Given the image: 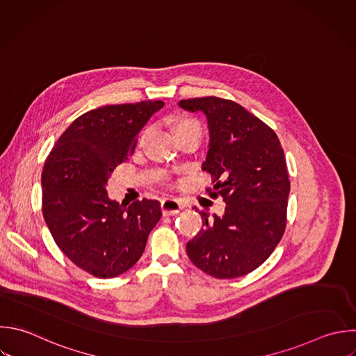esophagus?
I'll use <instances>...</instances> for the list:
<instances>
[{
  "instance_id": "34e87169",
  "label": "esophagus",
  "mask_w": 356,
  "mask_h": 356,
  "mask_svg": "<svg viewBox=\"0 0 356 356\" xmlns=\"http://www.w3.org/2000/svg\"><path fill=\"white\" fill-rule=\"evenodd\" d=\"M182 210V204L175 197H165L161 202V211L164 216H174Z\"/></svg>"
}]
</instances>
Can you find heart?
I'll list each match as a JSON object with an SVG mask.
<instances>
[{"label": "heart", "instance_id": "b5f03b06", "mask_svg": "<svg viewBox=\"0 0 356 356\" xmlns=\"http://www.w3.org/2000/svg\"><path fill=\"white\" fill-rule=\"evenodd\" d=\"M191 129H202V127H200V124H199L197 121H195V120H181V121H178V122L174 125V132H175V135H177V134H181V132L191 131ZM147 134H149V131H145V132H143V135L140 136V143L145 142Z\"/></svg>", "mask_w": 356, "mask_h": 356}]
</instances>
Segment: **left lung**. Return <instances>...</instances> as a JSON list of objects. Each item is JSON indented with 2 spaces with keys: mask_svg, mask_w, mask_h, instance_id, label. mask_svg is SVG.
Listing matches in <instances>:
<instances>
[{
  "mask_svg": "<svg viewBox=\"0 0 356 356\" xmlns=\"http://www.w3.org/2000/svg\"><path fill=\"white\" fill-rule=\"evenodd\" d=\"M178 106L206 115L210 140L202 170L211 174L213 195L225 202L222 216L199 211L203 227L186 243V253L211 277H242L273 253L285 229L284 150L275 132L238 103L202 97Z\"/></svg>",
  "mask_w": 356,
  "mask_h": 356,
  "instance_id": "obj_1",
  "label": "left lung"
}]
</instances>
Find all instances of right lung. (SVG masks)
Returning a JSON list of instances; mask_svg holds the SVG:
<instances>
[{
    "instance_id": "1",
    "label": "right lung",
    "mask_w": 356,
    "mask_h": 356,
    "mask_svg": "<svg viewBox=\"0 0 356 356\" xmlns=\"http://www.w3.org/2000/svg\"><path fill=\"white\" fill-rule=\"evenodd\" d=\"M163 102L106 106L76 118L49 154L43 217L58 248L81 268L113 278L142 256L161 217L157 200L131 204L108 197L106 185L135 150L138 134Z\"/></svg>"
}]
</instances>
